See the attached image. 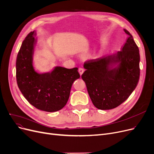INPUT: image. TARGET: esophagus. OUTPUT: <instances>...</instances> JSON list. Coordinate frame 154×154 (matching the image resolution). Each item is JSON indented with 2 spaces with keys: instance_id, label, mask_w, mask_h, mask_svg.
Instances as JSON below:
<instances>
[{
  "instance_id": "obj_1",
  "label": "esophagus",
  "mask_w": 154,
  "mask_h": 154,
  "mask_svg": "<svg viewBox=\"0 0 154 154\" xmlns=\"http://www.w3.org/2000/svg\"><path fill=\"white\" fill-rule=\"evenodd\" d=\"M78 71H79V75H82L83 74V72H84V69L82 68H79V69H78Z\"/></svg>"
}]
</instances>
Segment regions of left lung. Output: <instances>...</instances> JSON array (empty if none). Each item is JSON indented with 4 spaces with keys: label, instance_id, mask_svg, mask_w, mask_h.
Masks as SVG:
<instances>
[{
    "label": "left lung",
    "instance_id": "1",
    "mask_svg": "<svg viewBox=\"0 0 154 154\" xmlns=\"http://www.w3.org/2000/svg\"><path fill=\"white\" fill-rule=\"evenodd\" d=\"M124 31L128 37L120 51L84 63L86 71L82 78L93 104L100 109H113L123 103L140 78L138 48L131 34Z\"/></svg>",
    "mask_w": 154,
    "mask_h": 154
}]
</instances>
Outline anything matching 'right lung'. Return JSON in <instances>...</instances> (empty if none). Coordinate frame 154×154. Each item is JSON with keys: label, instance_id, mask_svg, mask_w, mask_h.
Segmentation results:
<instances>
[{"label": "right lung", "instance_id": "1", "mask_svg": "<svg viewBox=\"0 0 154 154\" xmlns=\"http://www.w3.org/2000/svg\"><path fill=\"white\" fill-rule=\"evenodd\" d=\"M35 31L23 42L16 60V79L22 94L32 106L42 111L60 110L69 99L72 85L80 75L78 68L56 67L50 72L39 74L33 65L36 40Z\"/></svg>", "mask_w": 154, "mask_h": 154}]
</instances>
